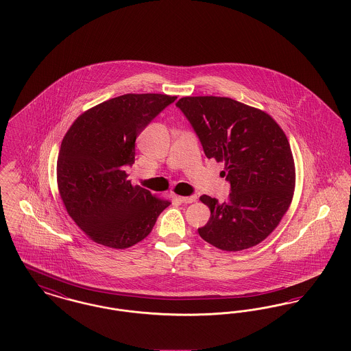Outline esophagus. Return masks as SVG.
Masks as SVG:
<instances>
[{"instance_id": "34e87169", "label": "esophagus", "mask_w": 351, "mask_h": 351, "mask_svg": "<svg viewBox=\"0 0 351 351\" xmlns=\"http://www.w3.org/2000/svg\"><path fill=\"white\" fill-rule=\"evenodd\" d=\"M179 200L184 202V204H192V202L197 200V196H195V195H192V196H179Z\"/></svg>"}]
</instances>
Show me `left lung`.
<instances>
[{
	"label": "left lung",
	"instance_id": "1",
	"mask_svg": "<svg viewBox=\"0 0 351 351\" xmlns=\"http://www.w3.org/2000/svg\"><path fill=\"white\" fill-rule=\"evenodd\" d=\"M176 106L197 134L206 158L225 163L229 200L202 195L210 218L204 241L225 251L250 249L266 239L288 210L295 189L289 142L275 119L229 97H183Z\"/></svg>",
	"mask_w": 351,
	"mask_h": 351
}]
</instances>
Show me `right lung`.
Segmentation results:
<instances>
[{
    "label": "right lung",
    "mask_w": 351,
    "mask_h": 351,
    "mask_svg": "<svg viewBox=\"0 0 351 351\" xmlns=\"http://www.w3.org/2000/svg\"><path fill=\"white\" fill-rule=\"evenodd\" d=\"M176 96L123 95L84 112L63 138L58 188L68 215L92 241L134 246L151 233L171 204L132 185L125 172L135 160V139Z\"/></svg>",
    "instance_id": "obj_1"
}]
</instances>
